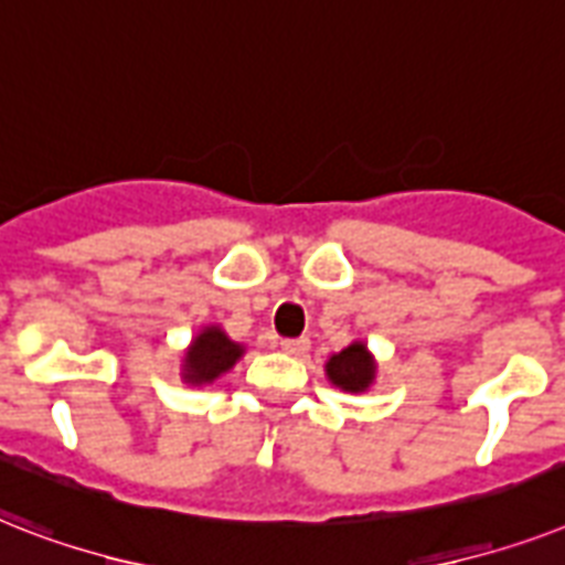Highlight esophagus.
<instances>
[{
	"label": "esophagus",
	"instance_id": "1",
	"mask_svg": "<svg viewBox=\"0 0 565 565\" xmlns=\"http://www.w3.org/2000/svg\"><path fill=\"white\" fill-rule=\"evenodd\" d=\"M279 347H282V353L288 355H306L309 353V338H282Z\"/></svg>",
	"mask_w": 565,
	"mask_h": 565
}]
</instances>
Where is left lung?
<instances>
[{
	"mask_svg": "<svg viewBox=\"0 0 565 565\" xmlns=\"http://www.w3.org/2000/svg\"><path fill=\"white\" fill-rule=\"evenodd\" d=\"M373 361L367 355L364 344H350L338 355L327 361V376L332 379V385L344 387V391H364L373 382Z\"/></svg>",
	"mask_w": 565,
	"mask_h": 565,
	"instance_id": "1",
	"label": "left lung"
}]
</instances>
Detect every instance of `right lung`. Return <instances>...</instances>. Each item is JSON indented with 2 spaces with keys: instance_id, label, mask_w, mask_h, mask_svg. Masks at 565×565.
<instances>
[{
  "instance_id": "1",
  "label": "right lung",
  "mask_w": 565,
  "mask_h": 565,
  "mask_svg": "<svg viewBox=\"0 0 565 565\" xmlns=\"http://www.w3.org/2000/svg\"><path fill=\"white\" fill-rule=\"evenodd\" d=\"M238 355H242V347L233 344L218 327H210L189 347L183 376L192 385H206L212 379H218L221 373H227L238 361Z\"/></svg>"
}]
</instances>
